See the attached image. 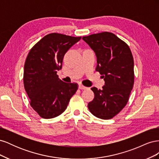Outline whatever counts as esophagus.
I'll use <instances>...</instances> for the list:
<instances>
[{"label":"esophagus","mask_w":159,"mask_h":159,"mask_svg":"<svg viewBox=\"0 0 159 159\" xmlns=\"http://www.w3.org/2000/svg\"><path fill=\"white\" fill-rule=\"evenodd\" d=\"M79 89H87L88 88L85 87V86H84V85H83L80 84V85H79Z\"/></svg>","instance_id":"1"}]
</instances>
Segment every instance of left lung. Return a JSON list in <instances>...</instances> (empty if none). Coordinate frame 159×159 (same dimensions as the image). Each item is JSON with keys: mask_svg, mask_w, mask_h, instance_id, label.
<instances>
[{"mask_svg": "<svg viewBox=\"0 0 159 159\" xmlns=\"http://www.w3.org/2000/svg\"><path fill=\"white\" fill-rule=\"evenodd\" d=\"M97 57V67L104 78L102 89L93 87L94 99L88 109L94 116L110 119L128 102L134 84V60L125 42L111 32H104L82 38Z\"/></svg>", "mask_w": 159, "mask_h": 159, "instance_id": "left-lung-1", "label": "left lung"}]
</instances>
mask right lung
Returning a JSON list of instances; mask_svg holds the SVG:
<instances>
[{"label":"right lung","mask_w":159,"mask_h":159,"mask_svg":"<svg viewBox=\"0 0 159 159\" xmlns=\"http://www.w3.org/2000/svg\"><path fill=\"white\" fill-rule=\"evenodd\" d=\"M81 37L49 34L30 50L24 68V85L30 105L42 118L52 119L66 109L78 89V84L65 83L58 78L64 56Z\"/></svg>","instance_id":"add662e5"}]
</instances>
